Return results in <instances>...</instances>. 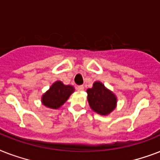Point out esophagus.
Listing matches in <instances>:
<instances>
[{
	"instance_id": "esophagus-1",
	"label": "esophagus",
	"mask_w": 160,
	"mask_h": 160,
	"mask_svg": "<svg viewBox=\"0 0 160 160\" xmlns=\"http://www.w3.org/2000/svg\"><path fill=\"white\" fill-rule=\"evenodd\" d=\"M77 90L78 91H83L84 90V86L83 85H79V86H77Z\"/></svg>"
}]
</instances>
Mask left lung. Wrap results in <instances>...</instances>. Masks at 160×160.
<instances>
[{"instance_id": "8db88e82", "label": "left lung", "mask_w": 160, "mask_h": 160, "mask_svg": "<svg viewBox=\"0 0 160 160\" xmlns=\"http://www.w3.org/2000/svg\"><path fill=\"white\" fill-rule=\"evenodd\" d=\"M87 100L92 110L101 115H108L117 106V97L100 81H95L86 90Z\"/></svg>"}]
</instances>
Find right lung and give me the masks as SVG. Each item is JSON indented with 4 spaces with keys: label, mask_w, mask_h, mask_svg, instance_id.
<instances>
[{
    "label": "right lung",
    "mask_w": 160,
    "mask_h": 160,
    "mask_svg": "<svg viewBox=\"0 0 160 160\" xmlns=\"http://www.w3.org/2000/svg\"><path fill=\"white\" fill-rule=\"evenodd\" d=\"M74 91L75 88L72 85H64L61 81L57 80L41 96V103L49 109H59L66 102Z\"/></svg>",
    "instance_id": "1"
}]
</instances>
